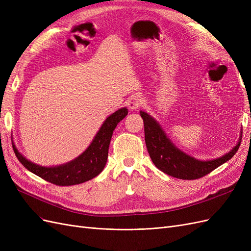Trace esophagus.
Returning a JSON list of instances; mask_svg holds the SVG:
<instances>
[{
  "label": "esophagus",
  "instance_id": "34e87169",
  "mask_svg": "<svg viewBox=\"0 0 251 251\" xmlns=\"http://www.w3.org/2000/svg\"><path fill=\"white\" fill-rule=\"evenodd\" d=\"M142 103H143V100L140 96H133L130 98V100H128L127 107L130 110L135 111V110L139 109L142 105Z\"/></svg>",
  "mask_w": 251,
  "mask_h": 251
}]
</instances>
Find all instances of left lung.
I'll use <instances>...</instances> for the list:
<instances>
[{
    "instance_id": "8db88e82",
    "label": "left lung",
    "mask_w": 251,
    "mask_h": 251,
    "mask_svg": "<svg viewBox=\"0 0 251 251\" xmlns=\"http://www.w3.org/2000/svg\"><path fill=\"white\" fill-rule=\"evenodd\" d=\"M140 116L143 119L144 138L151 161L157 169L175 178L183 180L201 178L228 161L240 147L242 136H240L237 146L228 153L212 160H199L175 146L158 121L150 114L140 111Z\"/></svg>"
}]
</instances>
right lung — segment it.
<instances>
[{
  "label": "right lung",
  "mask_w": 251,
  "mask_h": 251,
  "mask_svg": "<svg viewBox=\"0 0 251 251\" xmlns=\"http://www.w3.org/2000/svg\"><path fill=\"white\" fill-rule=\"evenodd\" d=\"M127 115V109L121 108L103 121L92 142L78 157L65 164L42 166L28 160L13 144L14 154L25 168L36 176L60 186L80 184L100 175L107 163L110 141L118 123Z\"/></svg>",
  "instance_id": "1"
}]
</instances>
